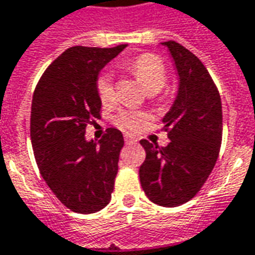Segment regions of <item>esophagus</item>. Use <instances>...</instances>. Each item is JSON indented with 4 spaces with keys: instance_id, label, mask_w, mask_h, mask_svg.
<instances>
[{
    "instance_id": "34e87169",
    "label": "esophagus",
    "mask_w": 255,
    "mask_h": 255,
    "mask_svg": "<svg viewBox=\"0 0 255 255\" xmlns=\"http://www.w3.org/2000/svg\"><path fill=\"white\" fill-rule=\"evenodd\" d=\"M124 141H126V143H136V138L135 136H132V135L129 134H126L124 135Z\"/></svg>"
}]
</instances>
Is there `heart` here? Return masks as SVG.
I'll use <instances>...</instances> for the list:
<instances>
[{
  "instance_id": "obj_1",
  "label": "heart",
  "mask_w": 255,
  "mask_h": 255,
  "mask_svg": "<svg viewBox=\"0 0 255 255\" xmlns=\"http://www.w3.org/2000/svg\"><path fill=\"white\" fill-rule=\"evenodd\" d=\"M126 68L129 69L135 77L138 78L145 86V89L149 93H159L163 89L167 82V72L163 61L155 54L138 55L136 58L128 61ZM96 92L103 106L112 105L116 99V88L113 84V77L110 72H102L96 81ZM146 120V116L141 112H132V110H123L116 116V124L123 129L135 131L139 128L143 121Z\"/></svg>"
}]
</instances>
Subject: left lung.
Wrapping results in <instances>:
<instances>
[{"instance_id": "1", "label": "left lung", "mask_w": 255, "mask_h": 255, "mask_svg": "<svg viewBox=\"0 0 255 255\" xmlns=\"http://www.w3.org/2000/svg\"><path fill=\"white\" fill-rule=\"evenodd\" d=\"M169 48L178 74V93L163 117L167 146L139 141L146 152L139 180L146 197L162 207H178L194 198L219 156L222 102L205 65L180 43Z\"/></svg>"}]
</instances>
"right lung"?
Here are the masks:
<instances>
[{
	"mask_svg": "<svg viewBox=\"0 0 255 255\" xmlns=\"http://www.w3.org/2000/svg\"><path fill=\"white\" fill-rule=\"evenodd\" d=\"M126 46L65 50L48 65L33 93L30 139L36 163L55 197L77 214L98 212L112 200L123 134L107 128L96 143L86 141L85 132L100 119L99 72Z\"/></svg>",
	"mask_w": 255,
	"mask_h": 255,
	"instance_id": "obj_1",
	"label": "right lung"
}]
</instances>
